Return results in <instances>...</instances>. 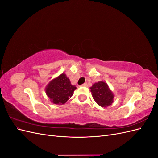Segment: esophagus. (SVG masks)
<instances>
[{
	"label": "esophagus",
	"instance_id": "1",
	"mask_svg": "<svg viewBox=\"0 0 158 158\" xmlns=\"http://www.w3.org/2000/svg\"><path fill=\"white\" fill-rule=\"evenodd\" d=\"M82 85V86H85V87H87V86H88V84H87V83H84V84H82V85Z\"/></svg>",
	"mask_w": 158,
	"mask_h": 158
}]
</instances>
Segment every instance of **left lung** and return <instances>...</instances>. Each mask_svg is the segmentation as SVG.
Returning a JSON list of instances; mask_svg holds the SVG:
<instances>
[{"instance_id": "obj_1", "label": "left lung", "mask_w": 158, "mask_h": 158, "mask_svg": "<svg viewBox=\"0 0 158 158\" xmlns=\"http://www.w3.org/2000/svg\"><path fill=\"white\" fill-rule=\"evenodd\" d=\"M90 89L94 99L99 106L106 107L111 105L114 95L106 82L95 83Z\"/></svg>"}]
</instances>
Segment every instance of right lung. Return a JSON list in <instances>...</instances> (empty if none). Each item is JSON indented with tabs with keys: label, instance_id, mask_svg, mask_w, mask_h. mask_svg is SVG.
<instances>
[{
	"label": "right lung",
	"instance_id": "add662e5",
	"mask_svg": "<svg viewBox=\"0 0 158 158\" xmlns=\"http://www.w3.org/2000/svg\"><path fill=\"white\" fill-rule=\"evenodd\" d=\"M76 89L71 85L70 80L65 74L52 80L46 88V94L51 102L55 104H64L71 98Z\"/></svg>",
	"mask_w": 158,
	"mask_h": 158
}]
</instances>
